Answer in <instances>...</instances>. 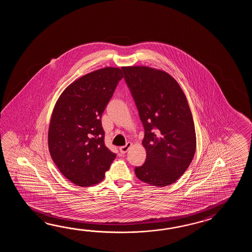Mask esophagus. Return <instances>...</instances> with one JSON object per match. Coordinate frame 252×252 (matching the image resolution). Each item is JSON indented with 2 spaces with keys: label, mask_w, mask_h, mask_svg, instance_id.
I'll list each match as a JSON object with an SVG mask.
<instances>
[{
  "label": "esophagus",
  "mask_w": 252,
  "mask_h": 252,
  "mask_svg": "<svg viewBox=\"0 0 252 252\" xmlns=\"http://www.w3.org/2000/svg\"><path fill=\"white\" fill-rule=\"evenodd\" d=\"M131 145L132 143L131 142H128L127 144L125 145V146H123V147H120V151H121V153H127L128 152V150H129V148L131 147Z\"/></svg>",
  "instance_id": "34e87169"
}]
</instances>
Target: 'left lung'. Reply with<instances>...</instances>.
<instances>
[{
	"label": "left lung",
	"mask_w": 252,
	"mask_h": 252,
	"mask_svg": "<svg viewBox=\"0 0 252 252\" xmlns=\"http://www.w3.org/2000/svg\"><path fill=\"white\" fill-rule=\"evenodd\" d=\"M125 81L145 129L147 158L135 167L142 182L164 188L188 168L196 150V136L188 99L175 78L146 65L124 66Z\"/></svg>",
	"instance_id": "8db88e82"
}]
</instances>
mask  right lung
Returning <instances> with one entry per match:
<instances>
[{"instance_id":"add662e5","label":"right lung","mask_w":252,"mask_h":252,"mask_svg":"<svg viewBox=\"0 0 252 252\" xmlns=\"http://www.w3.org/2000/svg\"><path fill=\"white\" fill-rule=\"evenodd\" d=\"M124 76L119 67L94 70L70 84L54 106L48 150L59 171L76 186L101 182L116 157L104 145L101 117Z\"/></svg>"}]
</instances>
